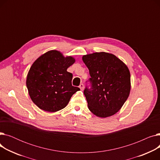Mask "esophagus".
<instances>
[{"instance_id":"esophagus-1","label":"esophagus","mask_w":160,"mask_h":160,"mask_svg":"<svg viewBox=\"0 0 160 160\" xmlns=\"http://www.w3.org/2000/svg\"><path fill=\"white\" fill-rule=\"evenodd\" d=\"M79 88H80V90H83V88H84V85L83 84V83H80V86H79Z\"/></svg>"}]
</instances>
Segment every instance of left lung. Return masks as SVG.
I'll return each mask as SVG.
<instances>
[{
  "instance_id": "obj_1",
  "label": "left lung",
  "mask_w": 160,
  "mask_h": 160,
  "mask_svg": "<svg viewBox=\"0 0 160 160\" xmlns=\"http://www.w3.org/2000/svg\"><path fill=\"white\" fill-rule=\"evenodd\" d=\"M82 60L91 77L83 91L89 110L100 117L114 115L130 94L127 66L115 55L104 52L85 55Z\"/></svg>"
}]
</instances>
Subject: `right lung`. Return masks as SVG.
Masks as SVG:
<instances>
[{
    "instance_id": "obj_1",
    "label": "right lung",
    "mask_w": 160,
    "mask_h": 160,
    "mask_svg": "<svg viewBox=\"0 0 160 160\" xmlns=\"http://www.w3.org/2000/svg\"><path fill=\"white\" fill-rule=\"evenodd\" d=\"M75 60L57 50L41 56L31 66L27 87L30 97L41 110L55 112L64 108L79 88L72 86V74L67 71Z\"/></svg>"
}]
</instances>
